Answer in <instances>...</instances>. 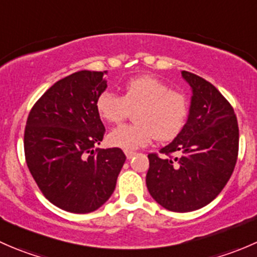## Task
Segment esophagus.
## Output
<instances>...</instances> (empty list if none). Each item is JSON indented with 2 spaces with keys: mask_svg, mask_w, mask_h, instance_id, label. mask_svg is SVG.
<instances>
[{
  "mask_svg": "<svg viewBox=\"0 0 257 257\" xmlns=\"http://www.w3.org/2000/svg\"><path fill=\"white\" fill-rule=\"evenodd\" d=\"M124 154H125V157L128 158V159H132V158H133L137 153L133 152V150H124Z\"/></svg>",
  "mask_w": 257,
  "mask_h": 257,
  "instance_id": "1",
  "label": "esophagus"
}]
</instances>
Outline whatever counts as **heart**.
Instances as JSON below:
<instances>
[{
    "mask_svg": "<svg viewBox=\"0 0 257 257\" xmlns=\"http://www.w3.org/2000/svg\"><path fill=\"white\" fill-rule=\"evenodd\" d=\"M98 115L108 123H120L134 112V124H124L108 134V143L125 150L138 149L153 141L169 142L183 131L189 115L184 93L150 76L133 78L124 85L123 95L107 89L95 99Z\"/></svg>",
    "mask_w": 257,
    "mask_h": 257,
    "instance_id": "heart-1",
    "label": "heart"
}]
</instances>
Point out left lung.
<instances>
[{
    "label": "left lung",
    "instance_id": "obj_1",
    "mask_svg": "<svg viewBox=\"0 0 257 257\" xmlns=\"http://www.w3.org/2000/svg\"><path fill=\"white\" fill-rule=\"evenodd\" d=\"M181 76L193 90L188 120L160 149L168 157L148 155L145 181L163 208L188 212L211 203L229 181L239 153V125L231 104L211 83L186 71Z\"/></svg>",
    "mask_w": 257,
    "mask_h": 257
}]
</instances>
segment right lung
<instances>
[{
	"instance_id": "obj_1",
	"label": "right lung",
	"mask_w": 257,
	"mask_h": 257,
	"mask_svg": "<svg viewBox=\"0 0 257 257\" xmlns=\"http://www.w3.org/2000/svg\"><path fill=\"white\" fill-rule=\"evenodd\" d=\"M107 72L79 71L54 83L36 102L25 129L27 167L53 205L85 214L99 209L115 189L125 162L119 148L95 149L105 128L95 109Z\"/></svg>"
}]
</instances>
